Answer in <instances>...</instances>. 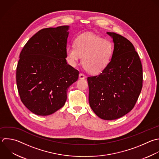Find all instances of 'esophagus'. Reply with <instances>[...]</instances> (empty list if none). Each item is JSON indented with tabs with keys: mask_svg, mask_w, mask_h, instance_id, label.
Masks as SVG:
<instances>
[{
	"mask_svg": "<svg viewBox=\"0 0 159 159\" xmlns=\"http://www.w3.org/2000/svg\"><path fill=\"white\" fill-rule=\"evenodd\" d=\"M79 78H80V79H85L86 78V76L84 74H83V73H80Z\"/></svg>",
	"mask_w": 159,
	"mask_h": 159,
	"instance_id": "1",
	"label": "esophagus"
}]
</instances>
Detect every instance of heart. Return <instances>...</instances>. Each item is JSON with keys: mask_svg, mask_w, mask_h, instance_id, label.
Wrapping results in <instances>:
<instances>
[{"mask_svg": "<svg viewBox=\"0 0 159 159\" xmlns=\"http://www.w3.org/2000/svg\"><path fill=\"white\" fill-rule=\"evenodd\" d=\"M113 43L92 33H84L75 40V45L66 48V57L68 63L76 66L81 57V63L90 73L101 72L111 61L114 53Z\"/></svg>", "mask_w": 159, "mask_h": 159, "instance_id": "heart-1", "label": "heart"}]
</instances>
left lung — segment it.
Returning a JSON list of instances; mask_svg holds the SVG:
<instances>
[{
  "label": "left lung",
  "mask_w": 159,
  "mask_h": 159,
  "mask_svg": "<svg viewBox=\"0 0 159 159\" xmlns=\"http://www.w3.org/2000/svg\"><path fill=\"white\" fill-rule=\"evenodd\" d=\"M114 43L111 61L102 72L88 77L89 102L104 120H114L130 112L142 88V68L132 43L114 32H107Z\"/></svg>",
  "instance_id": "left-lung-1"
}]
</instances>
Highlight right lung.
<instances>
[{"label":"right lung","mask_w":159,"mask_h":159,"mask_svg":"<svg viewBox=\"0 0 159 159\" xmlns=\"http://www.w3.org/2000/svg\"><path fill=\"white\" fill-rule=\"evenodd\" d=\"M70 26L43 29L24 47L16 80L20 99L32 112L50 115L62 107L79 71L66 60Z\"/></svg>","instance_id":"add662e5"}]
</instances>
